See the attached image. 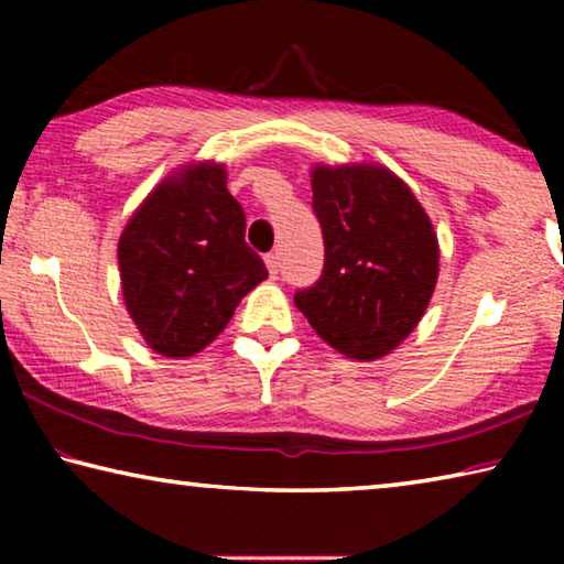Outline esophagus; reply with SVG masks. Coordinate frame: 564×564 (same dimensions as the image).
Listing matches in <instances>:
<instances>
[{
  "label": "esophagus",
  "instance_id": "1",
  "mask_svg": "<svg viewBox=\"0 0 564 564\" xmlns=\"http://www.w3.org/2000/svg\"><path fill=\"white\" fill-rule=\"evenodd\" d=\"M265 269H269L271 279H279V271H281V259H279V253H269V256H265Z\"/></svg>",
  "mask_w": 564,
  "mask_h": 564
}]
</instances>
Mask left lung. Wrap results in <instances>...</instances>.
<instances>
[{"instance_id": "1", "label": "left lung", "mask_w": 564, "mask_h": 564, "mask_svg": "<svg viewBox=\"0 0 564 564\" xmlns=\"http://www.w3.org/2000/svg\"><path fill=\"white\" fill-rule=\"evenodd\" d=\"M311 188L326 263L316 285L293 295L295 308L346 358H383L433 299L441 248L431 216L380 164H316Z\"/></svg>"}]
</instances>
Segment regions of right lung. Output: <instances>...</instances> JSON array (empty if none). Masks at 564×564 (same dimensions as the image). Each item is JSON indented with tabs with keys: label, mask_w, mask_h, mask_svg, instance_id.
<instances>
[{
	"label": "right lung",
	"mask_w": 564,
	"mask_h": 564,
	"mask_svg": "<svg viewBox=\"0 0 564 564\" xmlns=\"http://www.w3.org/2000/svg\"><path fill=\"white\" fill-rule=\"evenodd\" d=\"M243 236V208L218 161H194L151 188L117 248L123 305L151 350L196 356L269 279Z\"/></svg>",
	"instance_id": "right-lung-1"
}]
</instances>
